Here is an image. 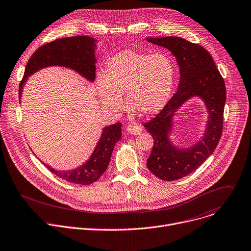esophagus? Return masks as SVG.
Masks as SVG:
<instances>
[{"label":"esophagus","instance_id":"1","mask_svg":"<svg viewBox=\"0 0 251 251\" xmlns=\"http://www.w3.org/2000/svg\"><path fill=\"white\" fill-rule=\"evenodd\" d=\"M127 131L132 134V135H139L142 131V128L137 125H128L127 126Z\"/></svg>","mask_w":251,"mask_h":251}]
</instances>
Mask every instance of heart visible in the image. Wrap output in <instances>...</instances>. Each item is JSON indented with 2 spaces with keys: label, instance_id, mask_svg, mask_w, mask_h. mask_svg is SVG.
I'll list each match as a JSON object with an SVG mask.
<instances>
[{
  "label": "heart",
  "instance_id": "1",
  "mask_svg": "<svg viewBox=\"0 0 251 251\" xmlns=\"http://www.w3.org/2000/svg\"><path fill=\"white\" fill-rule=\"evenodd\" d=\"M174 78L175 67L167 55L125 50L108 62L105 75L96 79V87L107 108L120 110L121 95L127 93L129 108L148 116L167 104Z\"/></svg>",
  "mask_w": 251,
  "mask_h": 251
}]
</instances>
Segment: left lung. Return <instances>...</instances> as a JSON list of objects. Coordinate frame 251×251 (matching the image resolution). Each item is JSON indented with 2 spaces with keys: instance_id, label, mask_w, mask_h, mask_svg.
<instances>
[{
  "instance_id": "1",
  "label": "left lung",
  "mask_w": 251,
  "mask_h": 251,
  "mask_svg": "<svg viewBox=\"0 0 251 251\" xmlns=\"http://www.w3.org/2000/svg\"><path fill=\"white\" fill-rule=\"evenodd\" d=\"M147 41L171 51L180 70L177 92L156 117L144 124L154 140L147 167L156 177L172 181L195 171L218 145L223 129L225 83L211 55L200 45L172 36L149 38ZM193 96L201 97L208 106V129L197 145L187 150H178L170 143L168 131L174 112Z\"/></svg>"
}]
</instances>
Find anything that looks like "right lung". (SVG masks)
<instances>
[{"mask_svg":"<svg viewBox=\"0 0 251 251\" xmlns=\"http://www.w3.org/2000/svg\"><path fill=\"white\" fill-rule=\"evenodd\" d=\"M97 40L88 36H76L57 39L39 47L29 59L24 77L19 85L21 98L23 85L27 77L48 66H64L77 71L91 82L96 78L95 48ZM121 123L106 127L89 160L80 168L70 171H57L45 164L56 176L74 184L89 185L97 181L106 171L114 146L121 138Z\"/></svg>","mask_w":251,"mask_h":251,"instance_id":"1","label":"right lung"}]
</instances>
